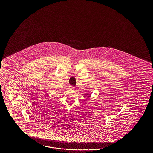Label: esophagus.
<instances>
[{"mask_svg":"<svg viewBox=\"0 0 153 153\" xmlns=\"http://www.w3.org/2000/svg\"><path fill=\"white\" fill-rule=\"evenodd\" d=\"M70 88H71V89H72V90H74V89H75V88H74V87H72V86H71Z\"/></svg>","mask_w":153,"mask_h":153,"instance_id":"1","label":"esophagus"}]
</instances>
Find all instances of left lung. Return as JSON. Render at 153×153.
<instances>
[{"instance_id": "1", "label": "left lung", "mask_w": 153, "mask_h": 153, "mask_svg": "<svg viewBox=\"0 0 153 153\" xmlns=\"http://www.w3.org/2000/svg\"><path fill=\"white\" fill-rule=\"evenodd\" d=\"M89 95H90V94H89Z\"/></svg>"}]
</instances>
